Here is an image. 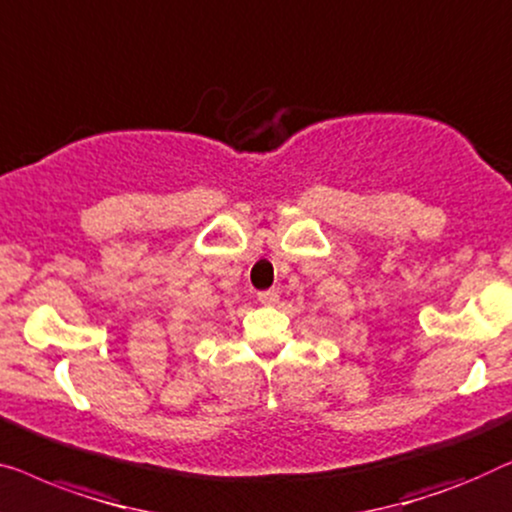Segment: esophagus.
Returning a JSON list of instances; mask_svg holds the SVG:
<instances>
[{
  "label": "esophagus",
  "mask_w": 512,
  "mask_h": 512,
  "mask_svg": "<svg viewBox=\"0 0 512 512\" xmlns=\"http://www.w3.org/2000/svg\"><path fill=\"white\" fill-rule=\"evenodd\" d=\"M257 299H259V304H264V306H276L280 294L276 290H264V292L257 294Z\"/></svg>",
  "instance_id": "34e87169"
}]
</instances>
